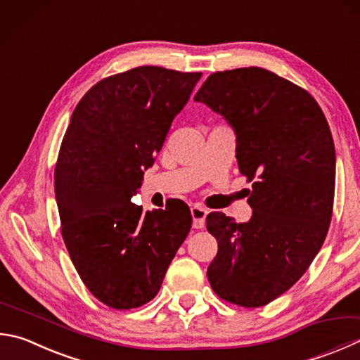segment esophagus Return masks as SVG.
I'll use <instances>...</instances> for the list:
<instances>
[{
  "instance_id": "obj_1",
  "label": "esophagus",
  "mask_w": 360,
  "mask_h": 360,
  "mask_svg": "<svg viewBox=\"0 0 360 360\" xmlns=\"http://www.w3.org/2000/svg\"><path fill=\"white\" fill-rule=\"evenodd\" d=\"M191 212H192V219H193V228H197V230H200V228H205L207 209L202 206H193L191 209Z\"/></svg>"
}]
</instances>
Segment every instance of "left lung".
Listing matches in <instances>:
<instances>
[{"label":"left lung","mask_w":360,"mask_h":360,"mask_svg":"<svg viewBox=\"0 0 360 360\" xmlns=\"http://www.w3.org/2000/svg\"><path fill=\"white\" fill-rule=\"evenodd\" d=\"M193 101L234 129L239 172L252 181L250 220L206 217L219 243L207 280L226 302L263 307L304 276L328 234L335 192L329 124L305 89L261 68L215 72Z\"/></svg>","instance_id":"left-lung-1"}]
</instances>
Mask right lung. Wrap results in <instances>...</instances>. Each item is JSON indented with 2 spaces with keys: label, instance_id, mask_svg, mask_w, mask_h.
Here are the masks:
<instances>
[{
  "label": "right lung",
  "instance_id": "1",
  "mask_svg": "<svg viewBox=\"0 0 360 360\" xmlns=\"http://www.w3.org/2000/svg\"><path fill=\"white\" fill-rule=\"evenodd\" d=\"M200 78L135 68L96 83L72 113L55 168L61 234L84 286L112 309L154 299L191 231L188 206L143 212L130 198Z\"/></svg>",
  "mask_w": 360,
  "mask_h": 360
}]
</instances>
